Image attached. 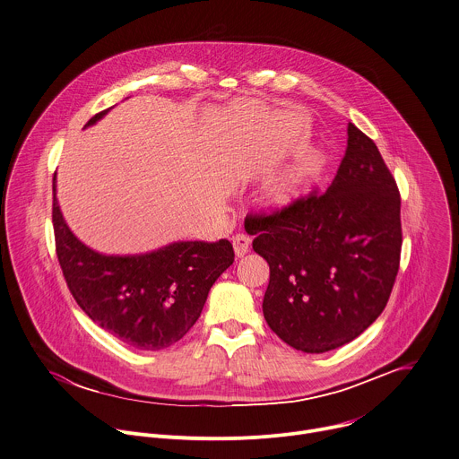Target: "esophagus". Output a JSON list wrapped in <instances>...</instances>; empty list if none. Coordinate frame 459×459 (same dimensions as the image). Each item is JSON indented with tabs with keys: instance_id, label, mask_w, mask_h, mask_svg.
<instances>
[{
	"instance_id": "esophagus-1",
	"label": "esophagus",
	"mask_w": 459,
	"mask_h": 459,
	"mask_svg": "<svg viewBox=\"0 0 459 459\" xmlns=\"http://www.w3.org/2000/svg\"><path fill=\"white\" fill-rule=\"evenodd\" d=\"M250 238L248 236H245V234H236L234 238H232V247H234V254L238 255V257H243V255H247L248 254V250H250Z\"/></svg>"
}]
</instances>
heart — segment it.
Returning a JSON list of instances; mask_svg holds the SVG:
<instances>
[{"label": "heart", "mask_w": 459, "mask_h": 459, "mask_svg": "<svg viewBox=\"0 0 459 459\" xmlns=\"http://www.w3.org/2000/svg\"><path fill=\"white\" fill-rule=\"evenodd\" d=\"M325 169V152L311 150L304 153L299 160L266 184L263 191V204L272 211H282L299 204L322 182Z\"/></svg>", "instance_id": "heart-1"}]
</instances>
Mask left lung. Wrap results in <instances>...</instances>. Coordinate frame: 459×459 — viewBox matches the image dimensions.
<instances>
[{"label": "left lung", "mask_w": 459, "mask_h": 459, "mask_svg": "<svg viewBox=\"0 0 459 459\" xmlns=\"http://www.w3.org/2000/svg\"><path fill=\"white\" fill-rule=\"evenodd\" d=\"M347 150L322 195L248 214L254 252L270 264L264 320L290 347L322 354L368 329L401 263V195L376 143L349 123Z\"/></svg>", "instance_id": "obj_1"}]
</instances>
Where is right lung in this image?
Segmentation results:
<instances>
[{
	"instance_id": "obj_1",
	"label": "right lung",
	"mask_w": 459,
	"mask_h": 459,
	"mask_svg": "<svg viewBox=\"0 0 459 459\" xmlns=\"http://www.w3.org/2000/svg\"><path fill=\"white\" fill-rule=\"evenodd\" d=\"M55 193L53 177L56 257L82 311L132 349L160 351L177 343L198 320L216 279L234 263L230 241H177L148 254L105 255L71 232Z\"/></svg>"
}]
</instances>
